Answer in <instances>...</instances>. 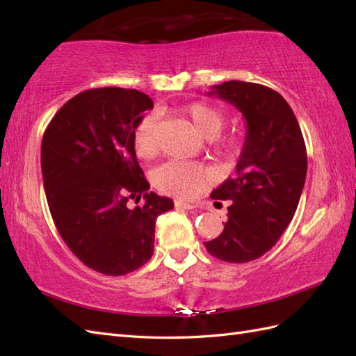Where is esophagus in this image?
Listing matches in <instances>:
<instances>
[{"label":"esophagus","instance_id":"esophagus-1","mask_svg":"<svg viewBox=\"0 0 356 356\" xmlns=\"http://www.w3.org/2000/svg\"><path fill=\"white\" fill-rule=\"evenodd\" d=\"M174 205H176V208H184V209H194V208H197V207L194 205V203L182 202V200H176V202H174Z\"/></svg>","mask_w":356,"mask_h":356}]
</instances>
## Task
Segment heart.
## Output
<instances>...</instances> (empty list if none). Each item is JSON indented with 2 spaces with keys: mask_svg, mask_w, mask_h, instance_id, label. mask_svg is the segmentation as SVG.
Wrapping results in <instances>:
<instances>
[{
  "mask_svg": "<svg viewBox=\"0 0 356 356\" xmlns=\"http://www.w3.org/2000/svg\"><path fill=\"white\" fill-rule=\"evenodd\" d=\"M188 122L202 138L211 139L213 149L220 157H234L241 148V134L231 133L217 136L222 130L225 116L223 111L216 105L205 101H194L180 110ZM133 148L138 157L148 161L159 151L157 142V118L148 115L142 118L133 130ZM154 186L159 191L180 199H191L197 195L208 184V174L197 163L172 161L163 163L154 171Z\"/></svg>",
  "mask_w": 356,
  "mask_h": 356,
  "instance_id": "obj_1",
  "label": "heart"
}]
</instances>
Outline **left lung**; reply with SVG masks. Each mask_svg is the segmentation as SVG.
Returning a JSON list of instances; mask_svg holds the SVG:
<instances>
[{"label":"left lung","instance_id":"obj_1","mask_svg":"<svg viewBox=\"0 0 356 356\" xmlns=\"http://www.w3.org/2000/svg\"><path fill=\"white\" fill-rule=\"evenodd\" d=\"M208 95L243 113L246 138L236 177L211 194L228 200L223 231L203 245L218 260L252 261L277 243L297 211L307 172L305 139L289 104L266 86L228 81Z\"/></svg>","mask_w":356,"mask_h":356}]
</instances>
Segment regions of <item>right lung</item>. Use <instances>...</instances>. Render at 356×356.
Masks as SVG:
<instances>
[{
    "instance_id": "obj_1",
    "label": "right lung",
    "mask_w": 356,
    "mask_h": 356,
    "mask_svg": "<svg viewBox=\"0 0 356 356\" xmlns=\"http://www.w3.org/2000/svg\"><path fill=\"white\" fill-rule=\"evenodd\" d=\"M153 108L138 90H86L65 102L41 143L44 190L59 236L78 259L105 275H125L154 252L156 218L174 208L149 190L133 130ZM144 199L140 207L127 202Z\"/></svg>"
}]
</instances>
